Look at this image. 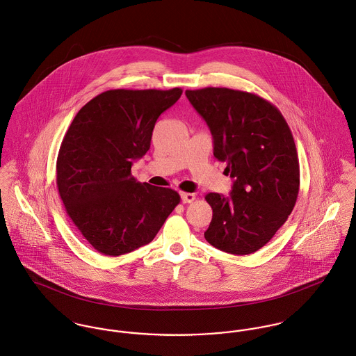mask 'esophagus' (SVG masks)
Returning a JSON list of instances; mask_svg holds the SVG:
<instances>
[{"label":"esophagus","instance_id":"34e87169","mask_svg":"<svg viewBox=\"0 0 356 356\" xmlns=\"http://www.w3.org/2000/svg\"><path fill=\"white\" fill-rule=\"evenodd\" d=\"M195 193H181V200H182V203L184 204H188V203H192L193 200H195Z\"/></svg>","mask_w":356,"mask_h":356}]
</instances>
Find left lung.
<instances>
[{"mask_svg": "<svg viewBox=\"0 0 356 356\" xmlns=\"http://www.w3.org/2000/svg\"><path fill=\"white\" fill-rule=\"evenodd\" d=\"M213 138V156L233 178L229 197L208 193L215 248L254 254L286 222L299 195L300 168L292 131L271 102L227 88L186 90Z\"/></svg>", "mask_w": 356, "mask_h": 356, "instance_id": "left-lung-1", "label": "left lung"}]
</instances>
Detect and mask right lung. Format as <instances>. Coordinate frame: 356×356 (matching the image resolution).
I'll list each match as a JSON object with an SVG mask.
<instances>
[{
  "instance_id": "obj_1",
  "label": "right lung",
  "mask_w": 356,
  "mask_h": 356,
  "mask_svg": "<svg viewBox=\"0 0 356 356\" xmlns=\"http://www.w3.org/2000/svg\"><path fill=\"white\" fill-rule=\"evenodd\" d=\"M181 95L179 88L106 90L68 127L57 156V189L68 216L100 254L149 244L181 202L175 191L131 175L133 161L151 148L157 118Z\"/></svg>"
}]
</instances>
